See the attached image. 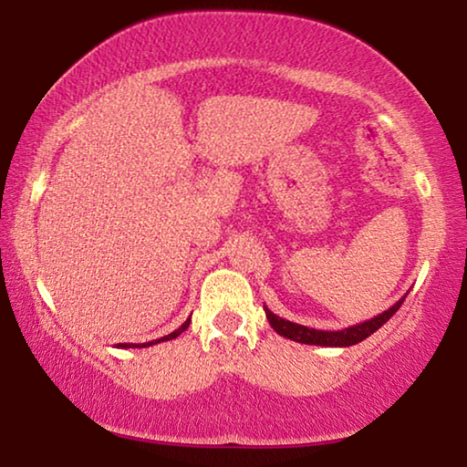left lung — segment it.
<instances>
[{
    "mask_svg": "<svg viewBox=\"0 0 467 467\" xmlns=\"http://www.w3.org/2000/svg\"><path fill=\"white\" fill-rule=\"evenodd\" d=\"M406 296H408V292L398 300V303L391 305L389 309L379 313L377 317H370L367 321L357 323V326H350V327L337 329V331H323V329L298 326V323H292L288 319L278 317V315L272 313L267 306H264V309H265V317H267V321H270V326L278 331L280 336L292 339V342L309 344V346H326V348H348V346L362 342V339H367L370 334H375V331L381 327L383 323H387L393 317L395 311H398L401 303L406 300Z\"/></svg>",
    "mask_w": 467,
    "mask_h": 467,
    "instance_id": "1",
    "label": "left lung"
}]
</instances>
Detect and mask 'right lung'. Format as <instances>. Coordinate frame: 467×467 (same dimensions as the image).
<instances>
[{
    "label": "right lung",
    "instance_id": "add662e5",
    "mask_svg": "<svg viewBox=\"0 0 467 467\" xmlns=\"http://www.w3.org/2000/svg\"><path fill=\"white\" fill-rule=\"evenodd\" d=\"M189 323H192V317H189L183 326H181L179 329H175L172 331V334H169V336H164V337H161V339H152V342H146V344H117V348H146V346H152V344H161V342H169V339H175L177 336H181L183 334V331L189 327Z\"/></svg>",
    "mask_w": 467,
    "mask_h": 467
}]
</instances>
